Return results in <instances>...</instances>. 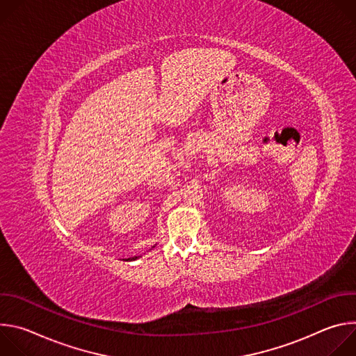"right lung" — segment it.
I'll list each match as a JSON object with an SVG mask.
<instances>
[{
  "label": "right lung",
  "mask_w": 356,
  "mask_h": 356,
  "mask_svg": "<svg viewBox=\"0 0 356 356\" xmlns=\"http://www.w3.org/2000/svg\"><path fill=\"white\" fill-rule=\"evenodd\" d=\"M152 248H155V245L152 246ZM135 259H138V257H134V258H128V259H125V261H135Z\"/></svg>",
  "instance_id": "right-lung-1"
}]
</instances>
